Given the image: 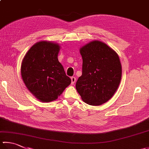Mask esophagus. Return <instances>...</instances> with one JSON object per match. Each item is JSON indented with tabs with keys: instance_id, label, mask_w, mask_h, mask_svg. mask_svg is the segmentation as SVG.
Segmentation results:
<instances>
[{
	"instance_id": "34e87169",
	"label": "esophagus",
	"mask_w": 149,
	"mask_h": 149,
	"mask_svg": "<svg viewBox=\"0 0 149 149\" xmlns=\"http://www.w3.org/2000/svg\"><path fill=\"white\" fill-rule=\"evenodd\" d=\"M71 84H74L75 83V82H76V78L74 77H72L71 78Z\"/></svg>"
}]
</instances>
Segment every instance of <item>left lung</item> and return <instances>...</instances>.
<instances>
[{
  "mask_svg": "<svg viewBox=\"0 0 149 149\" xmlns=\"http://www.w3.org/2000/svg\"><path fill=\"white\" fill-rule=\"evenodd\" d=\"M82 74L76 89L86 103L99 106L113 97L119 86L122 69L117 53L107 45L93 41L80 50Z\"/></svg>",
  "mask_w": 149,
  "mask_h": 149,
  "instance_id": "obj_1",
  "label": "left lung"
}]
</instances>
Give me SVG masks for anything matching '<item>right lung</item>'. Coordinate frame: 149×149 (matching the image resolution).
<instances>
[{
    "mask_svg": "<svg viewBox=\"0 0 149 149\" xmlns=\"http://www.w3.org/2000/svg\"><path fill=\"white\" fill-rule=\"evenodd\" d=\"M59 45L40 41L31 47L22 61L21 76L29 90L41 102L58 99L71 80L59 62Z\"/></svg>",
    "mask_w": 149,
    "mask_h": 149,
    "instance_id": "1",
    "label": "right lung"
}]
</instances>
